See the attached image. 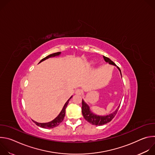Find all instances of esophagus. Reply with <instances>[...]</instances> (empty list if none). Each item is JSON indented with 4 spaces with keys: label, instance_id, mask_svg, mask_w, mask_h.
<instances>
[{
    "label": "esophagus",
    "instance_id": "34e87169",
    "mask_svg": "<svg viewBox=\"0 0 155 155\" xmlns=\"http://www.w3.org/2000/svg\"><path fill=\"white\" fill-rule=\"evenodd\" d=\"M81 93H82V91H81V90H79V89H78V90H77L76 91H75V94H81Z\"/></svg>",
    "mask_w": 155,
    "mask_h": 155
}]
</instances>
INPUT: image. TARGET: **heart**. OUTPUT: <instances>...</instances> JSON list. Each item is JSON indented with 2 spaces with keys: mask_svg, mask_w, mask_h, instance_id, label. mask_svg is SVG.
Segmentation results:
<instances>
[{
  "mask_svg": "<svg viewBox=\"0 0 155 155\" xmlns=\"http://www.w3.org/2000/svg\"><path fill=\"white\" fill-rule=\"evenodd\" d=\"M94 64H95V62L91 61H90V62H88L87 63L86 66H87V67H88V68H90V67H92V66H93Z\"/></svg>",
  "mask_w": 155,
  "mask_h": 155,
  "instance_id": "heart-1",
  "label": "heart"
}]
</instances>
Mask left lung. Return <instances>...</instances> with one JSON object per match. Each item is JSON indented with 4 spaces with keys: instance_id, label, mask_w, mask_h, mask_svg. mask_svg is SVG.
<instances>
[{
    "instance_id": "1",
    "label": "left lung",
    "mask_w": 155,
    "mask_h": 155,
    "mask_svg": "<svg viewBox=\"0 0 155 155\" xmlns=\"http://www.w3.org/2000/svg\"><path fill=\"white\" fill-rule=\"evenodd\" d=\"M104 59L105 61V62L108 63L109 64L116 66L117 69H118V71H120L121 77L122 78L121 70L120 69V68L118 67V66H117L116 64L112 60H110L109 58H108L105 56H104ZM120 104L119 106L117 107V108L116 109V110H115L113 113L107 115H97V114H95L94 113H93L91 110L90 106L84 102V101L83 99H82V107H81L82 114H83L84 118L87 122H89L91 124L96 125V126L104 125V124H105L108 123V122H110L115 117V116L116 115V114L118 112V110L120 107Z\"/></svg>"
}]
</instances>
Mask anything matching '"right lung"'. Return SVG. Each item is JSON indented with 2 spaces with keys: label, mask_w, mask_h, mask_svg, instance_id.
I'll return each instance as SVG.
<instances>
[{
  "label": "right lung",
  "mask_w": 155,
  "mask_h": 155,
  "mask_svg": "<svg viewBox=\"0 0 155 155\" xmlns=\"http://www.w3.org/2000/svg\"><path fill=\"white\" fill-rule=\"evenodd\" d=\"M61 52H57V53H53V54H51L48 56H47V57H45V58L42 59L40 62L39 63L43 62V61H45L50 58H54V57H58L61 55ZM38 63V64H39ZM72 97V96L68 100V101L65 102V104H64L62 110L61 111V112L59 113V114L52 121H50V122H48V123H38V122H37V121H35L34 120H32L38 126H40L41 127H43V128H45V129H51V128H53V127H55L56 126H58V125H59V124L63 121L64 118V117H65V108L66 107H67L68 106V104L69 103V100Z\"/></svg>",
  "instance_id": "add662e5"
}]
</instances>
